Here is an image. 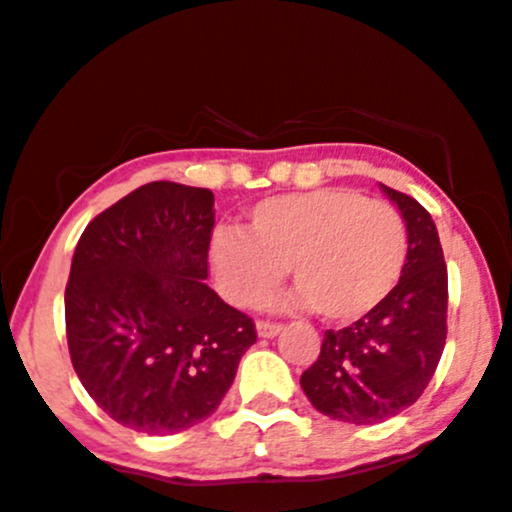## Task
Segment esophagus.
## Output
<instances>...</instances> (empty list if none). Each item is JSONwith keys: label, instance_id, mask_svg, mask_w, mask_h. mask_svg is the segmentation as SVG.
Listing matches in <instances>:
<instances>
[{"label": "esophagus", "instance_id": "34e87169", "mask_svg": "<svg viewBox=\"0 0 512 512\" xmlns=\"http://www.w3.org/2000/svg\"><path fill=\"white\" fill-rule=\"evenodd\" d=\"M281 330H284V325L281 322H269V320H257V334L264 339L269 337H276Z\"/></svg>", "mask_w": 512, "mask_h": 512}]
</instances>
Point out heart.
Here are the masks:
<instances>
[{"label":"heart","mask_w":512,"mask_h":512,"mask_svg":"<svg viewBox=\"0 0 512 512\" xmlns=\"http://www.w3.org/2000/svg\"><path fill=\"white\" fill-rule=\"evenodd\" d=\"M209 269L223 296L257 305L291 264L296 303L332 322L368 315L397 289L409 260V228L392 204L351 187L276 195L248 211V226H219Z\"/></svg>","instance_id":"1"}]
</instances>
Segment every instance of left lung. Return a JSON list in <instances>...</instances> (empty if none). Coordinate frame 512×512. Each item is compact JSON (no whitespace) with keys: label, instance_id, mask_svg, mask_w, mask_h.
<instances>
[{"label":"left lung","instance_id":"obj_1","mask_svg":"<svg viewBox=\"0 0 512 512\" xmlns=\"http://www.w3.org/2000/svg\"><path fill=\"white\" fill-rule=\"evenodd\" d=\"M409 228L402 281L354 325L327 330L320 356L301 375L317 411L356 426L392 419L431 383L448 337V267L431 214L383 187Z\"/></svg>","mask_w":512,"mask_h":512}]
</instances>
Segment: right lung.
I'll return each instance as SVG.
<instances>
[{
    "instance_id": "1",
    "label": "right lung",
    "mask_w": 512,
    "mask_h": 512,
    "mask_svg": "<svg viewBox=\"0 0 512 512\" xmlns=\"http://www.w3.org/2000/svg\"><path fill=\"white\" fill-rule=\"evenodd\" d=\"M214 195L158 180L96 216L64 291L72 366L117 424L170 436L204 421L257 342L252 317L204 281Z\"/></svg>"
}]
</instances>
